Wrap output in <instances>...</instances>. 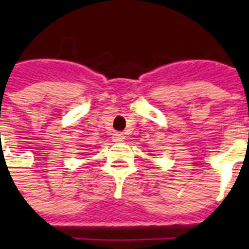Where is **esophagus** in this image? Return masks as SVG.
Masks as SVG:
<instances>
[{"mask_svg":"<svg viewBox=\"0 0 249 249\" xmlns=\"http://www.w3.org/2000/svg\"><path fill=\"white\" fill-rule=\"evenodd\" d=\"M113 141L114 142H122V141H124V136H123V133L116 132L113 135Z\"/></svg>","mask_w":249,"mask_h":249,"instance_id":"esophagus-1","label":"esophagus"}]
</instances>
